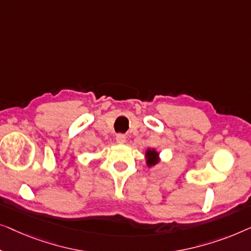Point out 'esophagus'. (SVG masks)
Returning a JSON list of instances; mask_svg holds the SVG:
<instances>
[{
    "label": "esophagus",
    "instance_id": "esophagus-1",
    "mask_svg": "<svg viewBox=\"0 0 251 251\" xmlns=\"http://www.w3.org/2000/svg\"><path fill=\"white\" fill-rule=\"evenodd\" d=\"M116 141H117L118 144H124L126 142V136L123 135V134H118V135L116 136Z\"/></svg>",
    "mask_w": 251,
    "mask_h": 251
}]
</instances>
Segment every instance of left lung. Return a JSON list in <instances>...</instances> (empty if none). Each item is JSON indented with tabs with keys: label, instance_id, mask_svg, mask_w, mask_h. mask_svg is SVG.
<instances>
[{
	"label": "left lung",
	"instance_id": "left-lung-1",
	"mask_svg": "<svg viewBox=\"0 0 251 251\" xmlns=\"http://www.w3.org/2000/svg\"><path fill=\"white\" fill-rule=\"evenodd\" d=\"M146 162L148 167H152V166H156L157 164H159L160 161V153L154 149V148H148L146 151Z\"/></svg>",
	"mask_w": 251,
	"mask_h": 251
}]
</instances>
